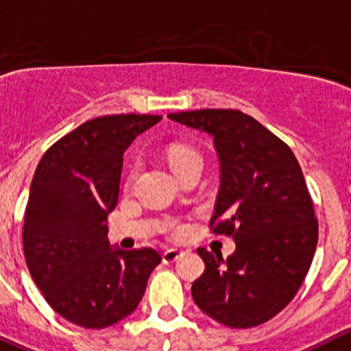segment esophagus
Returning a JSON list of instances; mask_svg holds the SVG:
<instances>
[{
    "label": "esophagus",
    "mask_w": 351,
    "mask_h": 351,
    "mask_svg": "<svg viewBox=\"0 0 351 351\" xmlns=\"http://www.w3.org/2000/svg\"><path fill=\"white\" fill-rule=\"evenodd\" d=\"M181 255H182V252L170 248V250H167V252H163L162 260H163V263H173L176 260L181 258Z\"/></svg>",
    "instance_id": "1"
}]
</instances>
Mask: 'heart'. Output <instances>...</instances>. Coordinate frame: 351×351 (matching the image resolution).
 <instances>
[{"mask_svg":"<svg viewBox=\"0 0 351 351\" xmlns=\"http://www.w3.org/2000/svg\"><path fill=\"white\" fill-rule=\"evenodd\" d=\"M167 158H169V163L170 167H172L173 172L178 173L179 170L184 169V167L189 165L191 162H199L202 156H199V153L196 152L195 148H191V146L173 145L170 146L169 152H167ZM182 232H184V228H182L181 223H176V226H172V229H170V234L176 236V238L181 236Z\"/></svg>","mask_w":351,"mask_h":351,"instance_id":"1","label":"heart"}]
</instances>
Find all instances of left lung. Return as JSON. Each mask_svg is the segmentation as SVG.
<instances>
[{
  "label": "left lung",
  "instance_id": "8db88e82",
  "mask_svg": "<svg viewBox=\"0 0 351 351\" xmlns=\"http://www.w3.org/2000/svg\"><path fill=\"white\" fill-rule=\"evenodd\" d=\"M169 119L213 138L220 189L208 226L213 236L236 241L228 260L198 248L205 272L193 282V298L223 326L255 328L289 305L315 253L319 222L298 160L239 110H193Z\"/></svg>",
  "mask_w": 351,
  "mask_h": 351
}]
</instances>
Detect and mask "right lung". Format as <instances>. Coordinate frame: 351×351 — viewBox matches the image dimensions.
Returning a JSON list of instances; mask_svg holds the SVG:
<instances>
[{"label":"right lung","instance_id":"obj_1","mask_svg":"<svg viewBox=\"0 0 351 351\" xmlns=\"http://www.w3.org/2000/svg\"><path fill=\"white\" fill-rule=\"evenodd\" d=\"M160 119L119 113L88 120L49 146L34 172L23 255L48 305L81 328H108L134 312L162 262L156 250H112L106 239L123 152Z\"/></svg>","mask_w":351,"mask_h":351}]
</instances>
